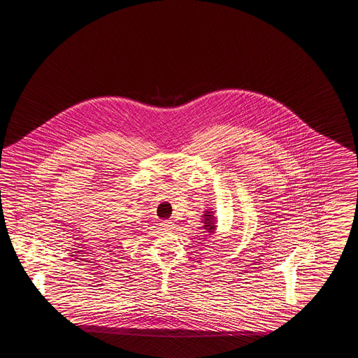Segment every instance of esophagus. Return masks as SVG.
Returning a JSON list of instances; mask_svg holds the SVG:
<instances>
[{
    "label": "esophagus",
    "instance_id": "1",
    "mask_svg": "<svg viewBox=\"0 0 358 358\" xmlns=\"http://www.w3.org/2000/svg\"><path fill=\"white\" fill-rule=\"evenodd\" d=\"M161 227L164 229H168V230H170V229H174V221L171 220H162L160 222Z\"/></svg>",
    "mask_w": 358,
    "mask_h": 358
}]
</instances>
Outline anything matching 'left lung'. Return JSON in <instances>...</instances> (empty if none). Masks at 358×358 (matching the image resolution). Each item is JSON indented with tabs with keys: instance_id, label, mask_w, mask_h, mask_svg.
Returning <instances> with one entry per match:
<instances>
[{
	"instance_id": "left-lung-1",
	"label": "left lung",
	"mask_w": 358,
	"mask_h": 358,
	"mask_svg": "<svg viewBox=\"0 0 358 358\" xmlns=\"http://www.w3.org/2000/svg\"><path fill=\"white\" fill-rule=\"evenodd\" d=\"M213 213H215V211H213V210H207V211H205L203 215H202V217H203V220H202L203 227H201V228L207 230V233H208L207 236H211V234L215 233V230H216V225H215L216 220H215ZM203 233H206V231H203Z\"/></svg>"
}]
</instances>
